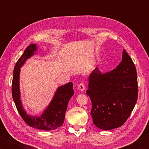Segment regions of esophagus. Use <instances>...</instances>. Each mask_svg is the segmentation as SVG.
<instances>
[{
	"label": "esophagus",
	"instance_id": "obj_1",
	"mask_svg": "<svg viewBox=\"0 0 149 149\" xmlns=\"http://www.w3.org/2000/svg\"><path fill=\"white\" fill-rule=\"evenodd\" d=\"M85 85L84 84H80L79 85H78V89H79V91H84L85 90Z\"/></svg>",
	"mask_w": 149,
	"mask_h": 149
}]
</instances>
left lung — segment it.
I'll list each match as a JSON object with an SVG mask.
<instances>
[{
  "label": "left lung",
  "instance_id": "8db88e82",
  "mask_svg": "<svg viewBox=\"0 0 149 149\" xmlns=\"http://www.w3.org/2000/svg\"><path fill=\"white\" fill-rule=\"evenodd\" d=\"M137 76L134 63L125 50L115 69L102 74L97 67L91 73L86 93L92 102L91 115L96 127L110 130L126 122L137 102Z\"/></svg>",
  "mask_w": 149,
  "mask_h": 149
}]
</instances>
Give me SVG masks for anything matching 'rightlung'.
Returning <instances> with one entry per match:
<instances>
[{
  "label": "right lung",
  "mask_w": 149,
  "mask_h": 149,
  "mask_svg": "<svg viewBox=\"0 0 149 149\" xmlns=\"http://www.w3.org/2000/svg\"><path fill=\"white\" fill-rule=\"evenodd\" d=\"M37 50L36 44L29 45L15 65L12 85V98L19 115L30 127L46 131L54 130L60 127L64 123L68 104L74 94L73 84L69 82L58 87L52 100L41 114L39 116L27 114L26 111L24 110L22 100L20 99V68L26 60L33 56Z\"/></svg>",
  "instance_id": "add662e5"
}]
</instances>
